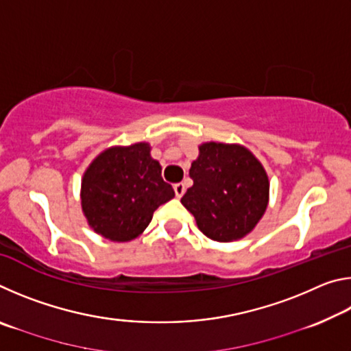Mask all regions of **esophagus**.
<instances>
[{
    "label": "esophagus",
    "instance_id": "1",
    "mask_svg": "<svg viewBox=\"0 0 351 351\" xmlns=\"http://www.w3.org/2000/svg\"><path fill=\"white\" fill-rule=\"evenodd\" d=\"M173 189H175V195H176L178 198H181L182 195H184V192H186V186H184L182 182H178V184H175Z\"/></svg>",
    "mask_w": 351,
    "mask_h": 351
}]
</instances>
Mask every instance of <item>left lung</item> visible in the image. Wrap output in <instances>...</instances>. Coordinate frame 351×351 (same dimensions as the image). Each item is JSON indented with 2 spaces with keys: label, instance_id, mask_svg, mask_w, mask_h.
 <instances>
[{
  "label": "left lung",
  "instance_id": "8db88e82",
  "mask_svg": "<svg viewBox=\"0 0 351 351\" xmlns=\"http://www.w3.org/2000/svg\"><path fill=\"white\" fill-rule=\"evenodd\" d=\"M189 175L193 186L181 198L198 229L213 241L251 234L269 203V178L251 150L240 144L203 142Z\"/></svg>",
  "mask_w": 351,
  "mask_h": 351
}]
</instances>
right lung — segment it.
<instances>
[{
    "label": "right lung",
    "instance_id": "add662e5",
    "mask_svg": "<svg viewBox=\"0 0 351 351\" xmlns=\"http://www.w3.org/2000/svg\"><path fill=\"white\" fill-rule=\"evenodd\" d=\"M148 142L114 145L99 153L82 178V212L94 232L125 243L150 224L153 212L175 197L152 158Z\"/></svg>",
    "mask_w": 351,
    "mask_h": 351
}]
</instances>
